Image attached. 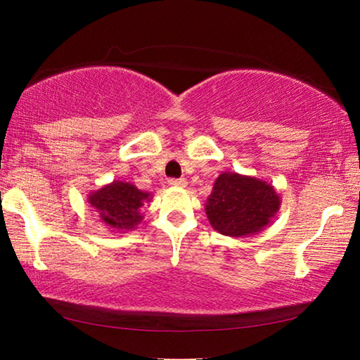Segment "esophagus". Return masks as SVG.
<instances>
[{"instance_id": "esophagus-1", "label": "esophagus", "mask_w": 360, "mask_h": 360, "mask_svg": "<svg viewBox=\"0 0 360 360\" xmlns=\"http://www.w3.org/2000/svg\"><path fill=\"white\" fill-rule=\"evenodd\" d=\"M168 184L173 186V187H186L187 181L184 178H169Z\"/></svg>"}]
</instances>
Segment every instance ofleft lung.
I'll use <instances>...</instances> for the list:
<instances>
[{
  "instance_id": "8db88e82",
  "label": "left lung",
  "mask_w": 360,
  "mask_h": 360,
  "mask_svg": "<svg viewBox=\"0 0 360 360\" xmlns=\"http://www.w3.org/2000/svg\"><path fill=\"white\" fill-rule=\"evenodd\" d=\"M279 210V197L265 181L236 173H222L206 203L210 224L227 236L255 235Z\"/></svg>"
}]
</instances>
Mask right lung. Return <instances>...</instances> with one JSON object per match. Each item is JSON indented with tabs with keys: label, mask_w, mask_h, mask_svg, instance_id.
<instances>
[{
	"label": "right lung",
	"mask_w": 360,
	"mask_h": 360,
	"mask_svg": "<svg viewBox=\"0 0 360 360\" xmlns=\"http://www.w3.org/2000/svg\"><path fill=\"white\" fill-rule=\"evenodd\" d=\"M144 200H149V193L141 192L129 182L115 181L90 193L89 203L111 229L130 230L141 222Z\"/></svg>",
	"instance_id": "1"
}]
</instances>
